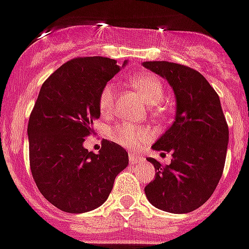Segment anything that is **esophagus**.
<instances>
[{
  "label": "esophagus",
  "mask_w": 249,
  "mask_h": 249,
  "mask_svg": "<svg viewBox=\"0 0 249 249\" xmlns=\"http://www.w3.org/2000/svg\"><path fill=\"white\" fill-rule=\"evenodd\" d=\"M143 160V159H142V156H140V155H137V154H132V152H131V154H129V162L132 163H137V162H141V161Z\"/></svg>",
  "instance_id": "34e87169"
}]
</instances>
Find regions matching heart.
<instances>
[{
    "label": "heart",
    "mask_w": 249,
    "mask_h": 249,
    "mask_svg": "<svg viewBox=\"0 0 249 249\" xmlns=\"http://www.w3.org/2000/svg\"><path fill=\"white\" fill-rule=\"evenodd\" d=\"M133 88L140 93L142 99L148 106H156L163 99V86L161 80L152 74H137L131 79ZM116 84L107 83L101 89L98 95V107L102 113H109L113 109L114 98H116ZM110 137L120 145L127 148H137L141 143L147 141L150 137L147 129L139 128L132 124H121L110 132Z\"/></svg>",
    "instance_id": "b5f03b06"
}]
</instances>
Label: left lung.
Wrapping results in <instances>:
<instances>
[{
    "mask_svg": "<svg viewBox=\"0 0 249 249\" xmlns=\"http://www.w3.org/2000/svg\"><path fill=\"white\" fill-rule=\"evenodd\" d=\"M142 65L166 79L176 99L175 121L152 145L171 154V163H154L155 179L147 184V200L157 209L190 213L212 196L226 162L229 131L219 97L199 71L169 61Z\"/></svg>",
    "mask_w": 249,
    "mask_h": 249,
    "instance_id": "1",
    "label": "left lung"
}]
</instances>
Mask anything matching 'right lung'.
Returning <instances> with one entry per match:
<instances>
[{
	"mask_svg": "<svg viewBox=\"0 0 249 249\" xmlns=\"http://www.w3.org/2000/svg\"><path fill=\"white\" fill-rule=\"evenodd\" d=\"M127 63L120 67L103 56L76 58L41 86L27 126L30 167L40 193L63 212L101 207L128 165L127 151L116 142L103 141L98 154L83 145L101 117V89Z\"/></svg>",
	"mask_w": 249,
	"mask_h": 249,
	"instance_id": "1",
	"label": "right lung"
}]
</instances>
